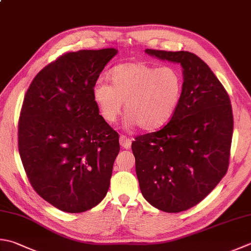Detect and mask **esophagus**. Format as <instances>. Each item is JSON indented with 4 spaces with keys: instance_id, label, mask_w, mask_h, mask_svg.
Segmentation results:
<instances>
[{
    "instance_id": "34e87169",
    "label": "esophagus",
    "mask_w": 251,
    "mask_h": 251,
    "mask_svg": "<svg viewBox=\"0 0 251 251\" xmlns=\"http://www.w3.org/2000/svg\"><path fill=\"white\" fill-rule=\"evenodd\" d=\"M120 145L123 147L124 149H129L130 146H131V139L128 138L127 136L122 135L120 137Z\"/></svg>"
}]
</instances>
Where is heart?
I'll return each instance as SVG.
<instances>
[{
    "mask_svg": "<svg viewBox=\"0 0 251 251\" xmlns=\"http://www.w3.org/2000/svg\"><path fill=\"white\" fill-rule=\"evenodd\" d=\"M111 85L98 80L92 97L103 120L115 122L125 101L126 125L154 130L173 116L180 101L183 81L173 67H156L145 62L117 65L109 74Z\"/></svg>",
    "mask_w": 251,
    "mask_h": 251,
    "instance_id": "heart-1",
    "label": "heart"
}]
</instances>
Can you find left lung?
Masks as SVG:
<instances>
[{"instance_id": "obj_1", "label": "left lung", "mask_w": 251, "mask_h": 251, "mask_svg": "<svg viewBox=\"0 0 251 251\" xmlns=\"http://www.w3.org/2000/svg\"><path fill=\"white\" fill-rule=\"evenodd\" d=\"M180 63L184 82L170 122L131 144L140 190L161 211L177 213L198 204L226 174L234 120L228 93L199 56L187 51L147 49Z\"/></svg>"}]
</instances>
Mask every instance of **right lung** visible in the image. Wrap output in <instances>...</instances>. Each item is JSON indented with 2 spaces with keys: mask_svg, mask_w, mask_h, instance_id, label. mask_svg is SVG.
Masks as SVG:
<instances>
[{
  "mask_svg": "<svg viewBox=\"0 0 251 251\" xmlns=\"http://www.w3.org/2000/svg\"><path fill=\"white\" fill-rule=\"evenodd\" d=\"M115 49L68 52L42 68L25 95L18 150L36 193L64 212L99 204L120 152L92 88Z\"/></svg>",
  "mask_w": 251,
  "mask_h": 251,
  "instance_id": "1",
  "label": "right lung"
}]
</instances>
